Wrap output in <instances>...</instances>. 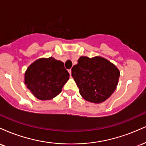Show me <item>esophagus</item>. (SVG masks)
Segmentation results:
<instances>
[{
	"label": "esophagus",
	"instance_id": "1",
	"mask_svg": "<svg viewBox=\"0 0 146 146\" xmlns=\"http://www.w3.org/2000/svg\"><path fill=\"white\" fill-rule=\"evenodd\" d=\"M68 73H69L70 75H71V69H68Z\"/></svg>",
	"mask_w": 146,
	"mask_h": 146
}]
</instances>
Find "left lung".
Segmentation results:
<instances>
[{"mask_svg": "<svg viewBox=\"0 0 146 146\" xmlns=\"http://www.w3.org/2000/svg\"><path fill=\"white\" fill-rule=\"evenodd\" d=\"M119 71L113 64L101 57H80L71 68V75L80 94L86 101L104 102L116 89Z\"/></svg>", "mask_w": 146, "mask_h": 146, "instance_id": "8db88e82", "label": "left lung"}]
</instances>
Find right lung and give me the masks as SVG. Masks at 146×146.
I'll return each mask as SVG.
<instances>
[{
    "label": "right lung",
    "mask_w": 146,
    "mask_h": 146,
    "mask_svg": "<svg viewBox=\"0 0 146 146\" xmlns=\"http://www.w3.org/2000/svg\"><path fill=\"white\" fill-rule=\"evenodd\" d=\"M69 79L62 62L53 58H42L28 67L25 84L35 97L41 100L55 98Z\"/></svg>",
    "instance_id": "obj_1"
}]
</instances>
